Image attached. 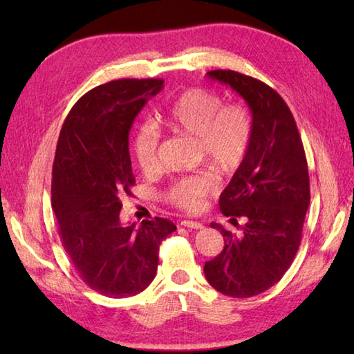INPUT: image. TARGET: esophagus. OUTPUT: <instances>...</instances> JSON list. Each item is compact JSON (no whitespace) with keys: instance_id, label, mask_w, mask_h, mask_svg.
<instances>
[{"instance_id":"1","label":"esophagus","mask_w":354,"mask_h":354,"mask_svg":"<svg viewBox=\"0 0 354 354\" xmlns=\"http://www.w3.org/2000/svg\"><path fill=\"white\" fill-rule=\"evenodd\" d=\"M181 225L185 228H192V230H201L204 228V225L196 221H181Z\"/></svg>"}]
</instances>
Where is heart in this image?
Wrapping results in <instances>:
<instances>
[{
    "label": "heart",
    "mask_w": 354,
    "mask_h": 354,
    "mask_svg": "<svg viewBox=\"0 0 354 354\" xmlns=\"http://www.w3.org/2000/svg\"><path fill=\"white\" fill-rule=\"evenodd\" d=\"M160 122L171 133L198 140L204 160L219 171H234L243 162L251 142V115L242 104H222L216 93L187 89L161 112ZM160 133L153 126H141L133 138V156L145 173L158 170ZM219 189L216 176L201 173L173 183L165 198L187 212L202 208Z\"/></svg>",
    "instance_id": "b5f03b06"
}]
</instances>
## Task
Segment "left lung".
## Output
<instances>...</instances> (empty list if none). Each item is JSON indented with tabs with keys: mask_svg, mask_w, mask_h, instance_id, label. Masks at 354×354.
<instances>
[{
	"mask_svg": "<svg viewBox=\"0 0 354 354\" xmlns=\"http://www.w3.org/2000/svg\"><path fill=\"white\" fill-rule=\"evenodd\" d=\"M207 76L243 97L252 131L245 160L219 199L222 214L240 232L212 223L225 245L205 263L204 274L223 295L250 298L280 281L295 259L310 204L309 169L295 118L280 94L237 71ZM237 218L245 222L242 227Z\"/></svg>",
	"mask_w": 354,
	"mask_h": 354,
	"instance_id": "8db88e82",
	"label": "left lung"
}]
</instances>
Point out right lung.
<instances>
[{
  "label": "right lung",
  "mask_w": 354,
  "mask_h": 354,
  "mask_svg": "<svg viewBox=\"0 0 354 354\" xmlns=\"http://www.w3.org/2000/svg\"><path fill=\"white\" fill-rule=\"evenodd\" d=\"M161 79L112 80L86 93L62 126L53 162L51 205L71 263L89 288L132 297L153 281L162 240L176 230L162 217L140 227L120 221L135 185L129 131Z\"/></svg>",
  "instance_id": "right-lung-1"
}]
</instances>
